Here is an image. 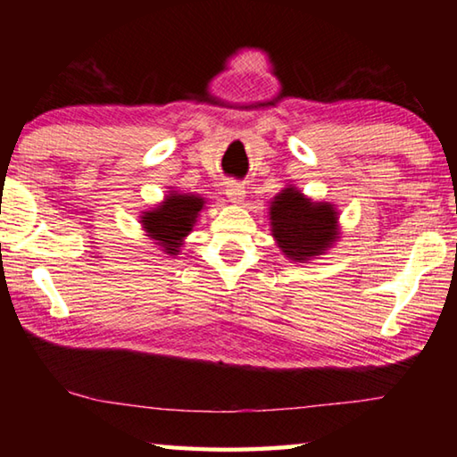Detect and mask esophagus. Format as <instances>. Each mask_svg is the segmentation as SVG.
<instances>
[{"mask_svg": "<svg viewBox=\"0 0 457 457\" xmlns=\"http://www.w3.org/2000/svg\"><path fill=\"white\" fill-rule=\"evenodd\" d=\"M226 193H228V197H229L231 204H236V205L242 204L244 197H245V189L239 183H228Z\"/></svg>", "mask_w": 457, "mask_h": 457, "instance_id": "obj_1", "label": "esophagus"}]
</instances>
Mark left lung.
I'll return each mask as SVG.
<instances>
[{
  "instance_id": "obj_1",
  "label": "left lung",
  "mask_w": 457,
  "mask_h": 457,
  "mask_svg": "<svg viewBox=\"0 0 457 457\" xmlns=\"http://www.w3.org/2000/svg\"><path fill=\"white\" fill-rule=\"evenodd\" d=\"M340 212L330 201H314L296 185H286L270 199L272 237L292 262L314 260L340 239Z\"/></svg>"
}]
</instances>
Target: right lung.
<instances>
[{
  "instance_id": "1",
  "label": "right lung",
  "mask_w": 457,
  "mask_h": 457,
  "mask_svg": "<svg viewBox=\"0 0 457 457\" xmlns=\"http://www.w3.org/2000/svg\"><path fill=\"white\" fill-rule=\"evenodd\" d=\"M169 189L171 191H167L163 201L141 212L138 223L157 250L167 253V256H179L185 239L195 228L207 201L197 193H181L173 187Z\"/></svg>"
}]
</instances>
